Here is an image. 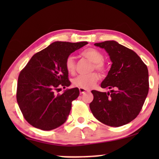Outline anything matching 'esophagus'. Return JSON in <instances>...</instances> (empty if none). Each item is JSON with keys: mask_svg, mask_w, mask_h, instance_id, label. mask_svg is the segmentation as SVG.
<instances>
[{"mask_svg": "<svg viewBox=\"0 0 159 159\" xmlns=\"http://www.w3.org/2000/svg\"><path fill=\"white\" fill-rule=\"evenodd\" d=\"M79 90H80V94H84V93H87L90 92V90H87V89H84V88H80Z\"/></svg>", "mask_w": 159, "mask_h": 159, "instance_id": "34e87169", "label": "esophagus"}]
</instances>
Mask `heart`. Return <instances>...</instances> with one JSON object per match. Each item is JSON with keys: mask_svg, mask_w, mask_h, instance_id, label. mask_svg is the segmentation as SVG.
Instances as JSON below:
<instances>
[{"mask_svg": "<svg viewBox=\"0 0 159 159\" xmlns=\"http://www.w3.org/2000/svg\"><path fill=\"white\" fill-rule=\"evenodd\" d=\"M81 55L93 62V69H96L101 74L106 72V68L104 64V56L97 49L88 48L81 53ZM65 66L67 71L70 74L75 73L76 63L74 56H69L65 61ZM99 80V75L97 72H92L88 75H80L73 80V84L75 87L84 89H89L95 85Z\"/></svg>", "mask_w": 159, "mask_h": 159, "instance_id": "b5f03b06", "label": "heart"}]
</instances>
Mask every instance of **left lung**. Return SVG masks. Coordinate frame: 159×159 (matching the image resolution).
<instances>
[{"instance_id": "1", "label": "left lung", "mask_w": 159, "mask_h": 159, "mask_svg": "<svg viewBox=\"0 0 159 159\" xmlns=\"http://www.w3.org/2000/svg\"><path fill=\"white\" fill-rule=\"evenodd\" d=\"M107 51L112 61L101 88L111 93L92 90L90 108L93 116L104 125L120 127L138 116L149 90L147 66L135 52L116 41L95 43Z\"/></svg>"}]
</instances>
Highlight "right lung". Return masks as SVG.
Masks as SVG:
<instances>
[{"label":"right lung","mask_w":159,"mask_h":159,"mask_svg":"<svg viewBox=\"0 0 159 159\" xmlns=\"http://www.w3.org/2000/svg\"><path fill=\"white\" fill-rule=\"evenodd\" d=\"M88 42H54L38 52L20 71L16 100L24 118L42 130L62 125L70 113L71 102L80 95L77 88L57 94L61 88L70 85L66 58Z\"/></svg>","instance_id":"add662e5"}]
</instances>
